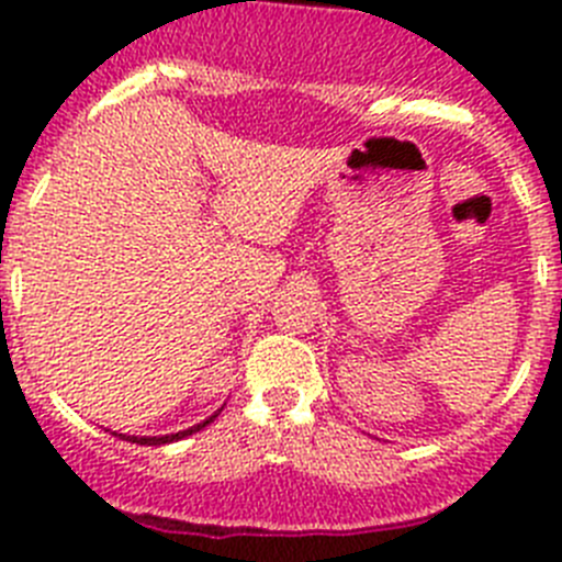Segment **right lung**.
Masks as SVG:
<instances>
[{
  "label": "right lung",
  "instance_id": "1",
  "mask_svg": "<svg viewBox=\"0 0 562 562\" xmlns=\"http://www.w3.org/2000/svg\"><path fill=\"white\" fill-rule=\"evenodd\" d=\"M220 411H222V408H220ZM220 411H216V414L207 416L205 422H200V425H193V428H188V430H180V434H168V436H126V434H112V436H121V439L134 441V445H148V448H157V445H171V441H180V439H186V436L196 434V430L207 428V425H211V422L216 419V416H220Z\"/></svg>",
  "mask_w": 562,
  "mask_h": 562
}]
</instances>
